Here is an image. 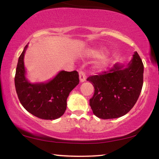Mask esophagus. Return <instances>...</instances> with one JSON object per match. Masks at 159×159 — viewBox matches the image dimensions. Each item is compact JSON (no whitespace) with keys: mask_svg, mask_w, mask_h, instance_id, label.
<instances>
[{"mask_svg":"<svg viewBox=\"0 0 159 159\" xmlns=\"http://www.w3.org/2000/svg\"><path fill=\"white\" fill-rule=\"evenodd\" d=\"M79 79H80V81L81 83L85 82L86 80V76L85 75V73L82 71H79Z\"/></svg>","mask_w":159,"mask_h":159,"instance_id":"esophagus-1","label":"esophagus"}]
</instances>
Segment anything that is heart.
I'll return each mask as SVG.
<instances>
[{
    "label": "heart",
    "mask_w": 159,
    "mask_h": 159,
    "mask_svg": "<svg viewBox=\"0 0 159 159\" xmlns=\"http://www.w3.org/2000/svg\"><path fill=\"white\" fill-rule=\"evenodd\" d=\"M86 55L92 58H101L105 54V50L102 48H90L86 50ZM109 64V60L108 58H102L96 64L95 68L99 71H103L106 70Z\"/></svg>",
    "instance_id": "1"
}]
</instances>
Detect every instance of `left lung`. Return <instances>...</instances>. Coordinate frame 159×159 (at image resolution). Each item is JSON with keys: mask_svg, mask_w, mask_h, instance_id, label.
<instances>
[{"mask_svg": "<svg viewBox=\"0 0 159 159\" xmlns=\"http://www.w3.org/2000/svg\"><path fill=\"white\" fill-rule=\"evenodd\" d=\"M144 65L134 52L128 63L118 62L108 71L88 77L95 88L90 105L93 114L102 119L125 115L134 107L143 85Z\"/></svg>", "mask_w": 159, "mask_h": 159, "instance_id": "left-lung-1", "label": "left lung"}]
</instances>
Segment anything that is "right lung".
<instances>
[{"label": "right lung", "mask_w": 159, "mask_h": 159, "mask_svg": "<svg viewBox=\"0 0 159 159\" xmlns=\"http://www.w3.org/2000/svg\"><path fill=\"white\" fill-rule=\"evenodd\" d=\"M28 44L19 57L16 69L15 85L18 98L26 111L35 116L45 120L57 119L66 109L69 93L79 83V74L76 71H60L48 81L30 82L24 61Z\"/></svg>", "instance_id": "add662e5"}]
</instances>
